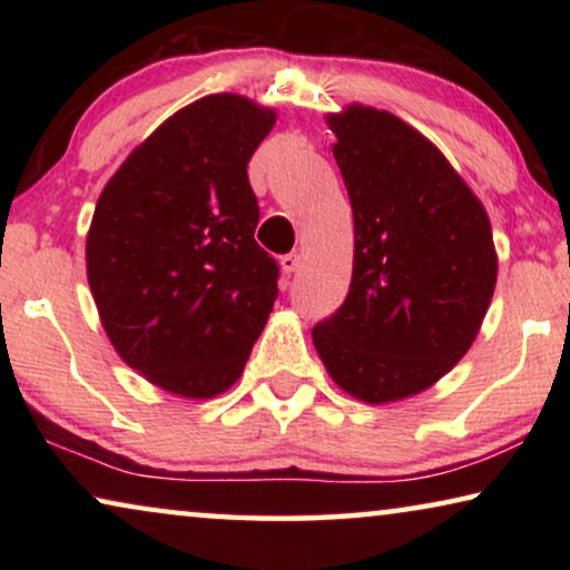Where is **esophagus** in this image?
<instances>
[{
	"label": "esophagus",
	"instance_id": "1",
	"mask_svg": "<svg viewBox=\"0 0 570 570\" xmlns=\"http://www.w3.org/2000/svg\"><path fill=\"white\" fill-rule=\"evenodd\" d=\"M279 267H283V272L287 277L295 275V272L301 269V256L298 254H285L283 259H279Z\"/></svg>",
	"mask_w": 570,
	"mask_h": 570
}]
</instances>
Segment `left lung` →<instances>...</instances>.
<instances>
[{
  "label": "left lung",
  "mask_w": 570,
  "mask_h": 570,
  "mask_svg": "<svg viewBox=\"0 0 570 570\" xmlns=\"http://www.w3.org/2000/svg\"><path fill=\"white\" fill-rule=\"evenodd\" d=\"M355 223L353 279L311 332L334 384L368 404L412 396L478 337L498 256L482 202L410 124L371 106L330 114Z\"/></svg>",
  "instance_id": "left-lung-1"
}]
</instances>
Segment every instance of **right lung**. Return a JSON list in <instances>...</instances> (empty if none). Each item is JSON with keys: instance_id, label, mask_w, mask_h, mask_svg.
<instances>
[{"instance_id": "obj_1", "label": "right lung", "mask_w": 570, "mask_h": 570, "mask_svg": "<svg viewBox=\"0 0 570 570\" xmlns=\"http://www.w3.org/2000/svg\"><path fill=\"white\" fill-rule=\"evenodd\" d=\"M275 111L236 92L189 104L135 147L100 191L88 283L121 361L191 400L233 386L277 298L254 240L248 160Z\"/></svg>"}]
</instances>
